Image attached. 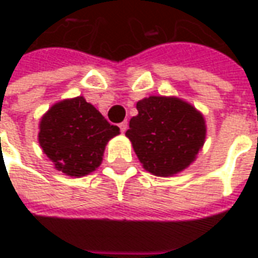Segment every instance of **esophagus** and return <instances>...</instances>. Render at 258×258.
Instances as JSON below:
<instances>
[{
	"label": "esophagus",
	"instance_id": "34e87169",
	"mask_svg": "<svg viewBox=\"0 0 258 258\" xmlns=\"http://www.w3.org/2000/svg\"><path fill=\"white\" fill-rule=\"evenodd\" d=\"M127 127H128V123H127L125 120L118 124V128H120V131H121V133H125V131H127Z\"/></svg>",
	"mask_w": 258,
	"mask_h": 258
}]
</instances>
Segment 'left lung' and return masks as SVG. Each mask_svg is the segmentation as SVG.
<instances>
[{
	"instance_id": "8db88e82",
	"label": "left lung",
	"mask_w": 258,
	"mask_h": 258,
	"mask_svg": "<svg viewBox=\"0 0 258 258\" xmlns=\"http://www.w3.org/2000/svg\"><path fill=\"white\" fill-rule=\"evenodd\" d=\"M125 135L144 167L168 177L188 167L203 146L205 118L178 98L149 96L137 103Z\"/></svg>"
}]
</instances>
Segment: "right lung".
Returning a JSON list of instances; mask_svg holds the SVG:
<instances>
[{"label": "right lung", "mask_w": 258, "mask_h": 258, "mask_svg": "<svg viewBox=\"0 0 258 258\" xmlns=\"http://www.w3.org/2000/svg\"><path fill=\"white\" fill-rule=\"evenodd\" d=\"M118 134L83 96L53 105L40 123L38 141L55 168L70 177L94 171L107 141Z\"/></svg>", "instance_id": "obj_1"}]
</instances>
